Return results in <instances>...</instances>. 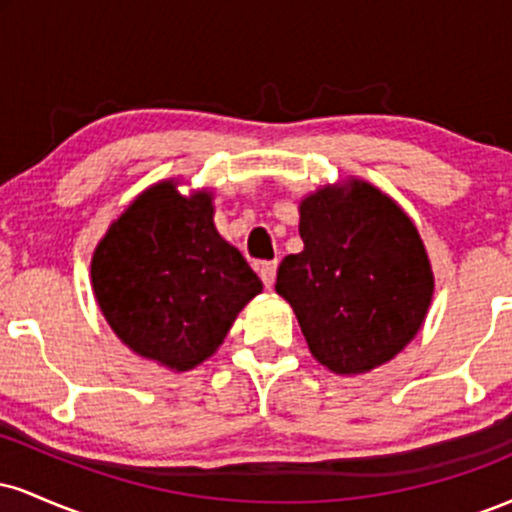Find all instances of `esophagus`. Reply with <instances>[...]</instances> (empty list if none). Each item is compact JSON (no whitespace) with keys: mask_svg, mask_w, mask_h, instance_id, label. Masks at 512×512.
<instances>
[{"mask_svg":"<svg viewBox=\"0 0 512 512\" xmlns=\"http://www.w3.org/2000/svg\"><path fill=\"white\" fill-rule=\"evenodd\" d=\"M257 272H260V279L262 284L267 286V289H272L274 286V279H276V262H262L260 267H257Z\"/></svg>","mask_w":512,"mask_h":512,"instance_id":"esophagus-1","label":"esophagus"}]
</instances>
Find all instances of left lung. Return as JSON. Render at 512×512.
Wrapping results in <instances>:
<instances>
[{
    "label": "left lung",
    "instance_id": "1",
    "mask_svg": "<svg viewBox=\"0 0 512 512\" xmlns=\"http://www.w3.org/2000/svg\"><path fill=\"white\" fill-rule=\"evenodd\" d=\"M305 248L286 255L276 293L334 373H366L419 332L433 296L424 243L402 209L370 187H325L301 204Z\"/></svg>",
    "mask_w": 512,
    "mask_h": 512
}]
</instances>
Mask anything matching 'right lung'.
<instances>
[{
  "label": "right lung",
  "instance_id": "add662e5",
  "mask_svg": "<svg viewBox=\"0 0 512 512\" xmlns=\"http://www.w3.org/2000/svg\"><path fill=\"white\" fill-rule=\"evenodd\" d=\"M207 192L182 197L161 182L129 204L91 264L105 320L134 354L175 370L219 349L262 281L216 233Z\"/></svg>",
  "mask_w": 512,
  "mask_h": 512
}]
</instances>
